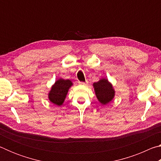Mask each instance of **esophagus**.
I'll list each match as a JSON object with an SVG mask.
<instances>
[{"label": "esophagus", "mask_w": 161, "mask_h": 161, "mask_svg": "<svg viewBox=\"0 0 161 161\" xmlns=\"http://www.w3.org/2000/svg\"><path fill=\"white\" fill-rule=\"evenodd\" d=\"M80 84H81V85H86V84H87V81H86V82H83V81H80Z\"/></svg>", "instance_id": "obj_1"}]
</instances>
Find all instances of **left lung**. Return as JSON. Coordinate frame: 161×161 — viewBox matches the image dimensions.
<instances>
[{
	"instance_id": "left-lung-1",
	"label": "left lung",
	"mask_w": 161,
	"mask_h": 161,
	"mask_svg": "<svg viewBox=\"0 0 161 161\" xmlns=\"http://www.w3.org/2000/svg\"><path fill=\"white\" fill-rule=\"evenodd\" d=\"M93 86L95 94L101 103L107 104L113 99L115 92L107 79H102L97 82L94 83Z\"/></svg>"
}]
</instances>
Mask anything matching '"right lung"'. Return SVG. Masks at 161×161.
Masks as SVG:
<instances>
[{
	"instance_id": "add662e5",
	"label": "right lung",
	"mask_w": 161,
	"mask_h": 161,
	"mask_svg": "<svg viewBox=\"0 0 161 161\" xmlns=\"http://www.w3.org/2000/svg\"><path fill=\"white\" fill-rule=\"evenodd\" d=\"M72 85V82L69 80H64L59 79L55 81L48 94L49 99L54 104L60 106L63 103L66 98L69 87Z\"/></svg>"
}]
</instances>
